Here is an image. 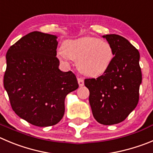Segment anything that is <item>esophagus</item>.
Instances as JSON below:
<instances>
[{
  "label": "esophagus",
  "mask_w": 153,
  "mask_h": 153,
  "mask_svg": "<svg viewBox=\"0 0 153 153\" xmlns=\"http://www.w3.org/2000/svg\"><path fill=\"white\" fill-rule=\"evenodd\" d=\"M77 80H78V83H79V86H83V85H84V79H82V78H81V77L78 78Z\"/></svg>",
  "instance_id": "esophagus-1"
}]
</instances>
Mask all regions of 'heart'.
<instances>
[{
	"label": "heart",
	"instance_id": "heart-1",
	"mask_svg": "<svg viewBox=\"0 0 153 153\" xmlns=\"http://www.w3.org/2000/svg\"><path fill=\"white\" fill-rule=\"evenodd\" d=\"M60 60L77 61L79 71L85 75L97 76L104 74L113 59L111 45L96 37L79 38L65 42L57 53Z\"/></svg>",
	"mask_w": 153,
	"mask_h": 153
}]
</instances>
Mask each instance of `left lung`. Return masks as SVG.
<instances>
[{"label":"left lung","instance_id":"1","mask_svg":"<svg viewBox=\"0 0 153 153\" xmlns=\"http://www.w3.org/2000/svg\"><path fill=\"white\" fill-rule=\"evenodd\" d=\"M111 45L113 55L107 71L96 79H86L94 118L104 125L122 122L137 107L142 82L140 53L125 38L102 36Z\"/></svg>","mask_w":153,"mask_h":153}]
</instances>
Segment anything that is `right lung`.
Listing matches in <instances>:
<instances>
[{
	"label": "right lung",
	"instance_id": "obj_1",
	"mask_svg": "<svg viewBox=\"0 0 153 153\" xmlns=\"http://www.w3.org/2000/svg\"><path fill=\"white\" fill-rule=\"evenodd\" d=\"M57 39L55 35L32 32L6 54L4 86L11 107L19 117L38 127L59 122L66 96L79 87L74 73L59 69Z\"/></svg>",
	"mask_w": 153,
	"mask_h": 153
}]
</instances>
